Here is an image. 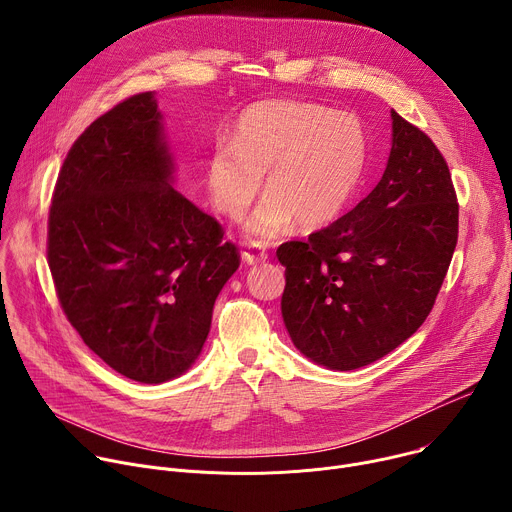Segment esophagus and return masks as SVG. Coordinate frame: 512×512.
Instances as JSON below:
<instances>
[{
    "instance_id": "esophagus-1",
    "label": "esophagus",
    "mask_w": 512,
    "mask_h": 512,
    "mask_svg": "<svg viewBox=\"0 0 512 512\" xmlns=\"http://www.w3.org/2000/svg\"><path fill=\"white\" fill-rule=\"evenodd\" d=\"M243 259L249 263V265H259V263H265L267 261V251L265 247L261 245H249L245 251H243Z\"/></svg>"
}]
</instances>
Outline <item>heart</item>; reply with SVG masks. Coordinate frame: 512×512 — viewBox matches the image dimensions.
Segmentation results:
<instances>
[{
	"mask_svg": "<svg viewBox=\"0 0 512 512\" xmlns=\"http://www.w3.org/2000/svg\"><path fill=\"white\" fill-rule=\"evenodd\" d=\"M367 164V137L356 117L314 103L267 101L241 113L233 141L218 143L206 160L212 204L227 218L247 221L257 239H275L294 223L318 229L346 208Z\"/></svg>",
	"mask_w": 512,
	"mask_h": 512,
	"instance_id": "b5f03b06",
	"label": "heart"
}]
</instances>
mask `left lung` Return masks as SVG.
<instances>
[{
    "label": "left lung",
    "mask_w": 512,
    "mask_h": 512,
    "mask_svg": "<svg viewBox=\"0 0 512 512\" xmlns=\"http://www.w3.org/2000/svg\"><path fill=\"white\" fill-rule=\"evenodd\" d=\"M391 119V152L373 192L306 243L277 249L291 342L330 371L367 367L415 334L458 243L444 156L399 113Z\"/></svg>",
    "instance_id": "obj_1"
}]
</instances>
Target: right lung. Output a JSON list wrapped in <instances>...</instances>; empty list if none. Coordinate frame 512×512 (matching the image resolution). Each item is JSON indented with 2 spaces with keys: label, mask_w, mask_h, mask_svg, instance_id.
<instances>
[{
  "label": "right lung",
  "mask_w": 512,
  "mask_h": 512,
  "mask_svg": "<svg viewBox=\"0 0 512 512\" xmlns=\"http://www.w3.org/2000/svg\"><path fill=\"white\" fill-rule=\"evenodd\" d=\"M174 170L156 93H139L72 145L48 218L68 322L113 371L145 385L192 367L239 269L221 225L174 190Z\"/></svg>",
  "instance_id": "obj_1"
}]
</instances>
